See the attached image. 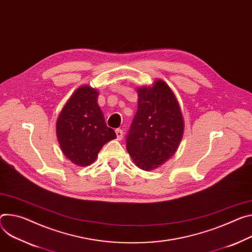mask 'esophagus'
Segmentation results:
<instances>
[{
	"instance_id": "esophagus-1",
	"label": "esophagus",
	"mask_w": 252,
	"mask_h": 252,
	"mask_svg": "<svg viewBox=\"0 0 252 252\" xmlns=\"http://www.w3.org/2000/svg\"><path fill=\"white\" fill-rule=\"evenodd\" d=\"M116 133H117V138H118L119 141L123 140V138H124V131L121 128L116 129Z\"/></svg>"
}]
</instances>
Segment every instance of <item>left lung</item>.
<instances>
[{
  "label": "left lung",
  "instance_id": "left-lung-1",
  "mask_svg": "<svg viewBox=\"0 0 252 252\" xmlns=\"http://www.w3.org/2000/svg\"><path fill=\"white\" fill-rule=\"evenodd\" d=\"M138 110L126 136V150L136 167L152 171L177 152L184 118L171 87L162 79L136 88Z\"/></svg>",
  "mask_w": 252,
  "mask_h": 252
}]
</instances>
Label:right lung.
Listing matches in <instances>:
<instances>
[{
  "label": "right lung",
  "instance_id": "1",
  "mask_svg": "<svg viewBox=\"0 0 252 252\" xmlns=\"http://www.w3.org/2000/svg\"><path fill=\"white\" fill-rule=\"evenodd\" d=\"M98 90L90 85L79 86L62 107L56 121V135L64 156L73 164H93L103 145L117 139L105 124L97 103Z\"/></svg>",
  "mask_w": 252,
  "mask_h": 252
}]
</instances>
